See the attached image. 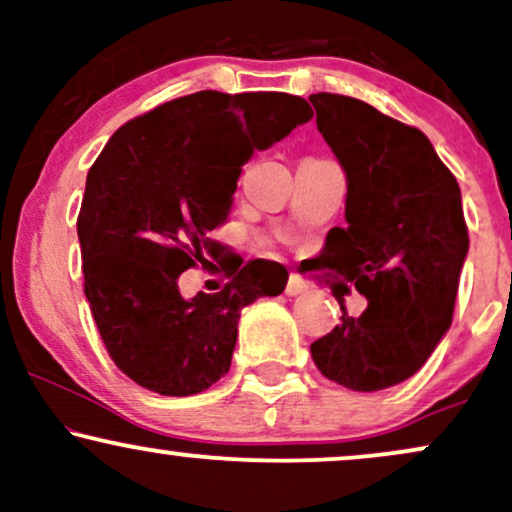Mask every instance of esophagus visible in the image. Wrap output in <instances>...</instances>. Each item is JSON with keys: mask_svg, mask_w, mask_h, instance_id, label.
<instances>
[{"mask_svg": "<svg viewBox=\"0 0 512 512\" xmlns=\"http://www.w3.org/2000/svg\"><path fill=\"white\" fill-rule=\"evenodd\" d=\"M305 289H308V284H305L301 276H289V281H286V296H298V293H303Z\"/></svg>", "mask_w": 512, "mask_h": 512, "instance_id": "obj_1", "label": "esophagus"}]
</instances>
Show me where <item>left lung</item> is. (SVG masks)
<instances>
[{
    "instance_id": "8db88e82",
    "label": "left lung",
    "mask_w": 512,
    "mask_h": 512,
    "mask_svg": "<svg viewBox=\"0 0 512 512\" xmlns=\"http://www.w3.org/2000/svg\"><path fill=\"white\" fill-rule=\"evenodd\" d=\"M317 129L346 175L344 228L322 267L354 281L368 308L310 344L325 378L378 392L411 378L450 330L469 236L455 175L416 127L337 93H313Z\"/></svg>"
}]
</instances>
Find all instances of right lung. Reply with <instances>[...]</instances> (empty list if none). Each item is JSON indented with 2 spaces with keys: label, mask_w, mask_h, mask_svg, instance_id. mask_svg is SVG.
Here are the masks:
<instances>
[{
  "label": "right lung",
  "mask_w": 512,
  "mask_h": 512,
  "mask_svg": "<svg viewBox=\"0 0 512 512\" xmlns=\"http://www.w3.org/2000/svg\"><path fill=\"white\" fill-rule=\"evenodd\" d=\"M313 117L289 93L199 91L122 125L86 178L76 233L84 293L115 366L146 390L197 395L231 368L240 310L279 296L289 272L252 260L219 293L182 298L178 279L214 255L255 151Z\"/></svg>",
  "instance_id": "1"
}]
</instances>
